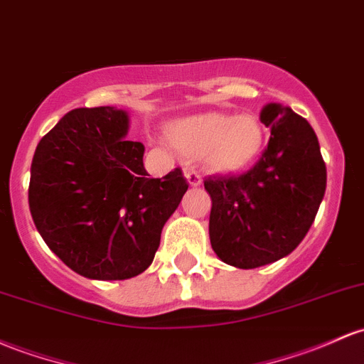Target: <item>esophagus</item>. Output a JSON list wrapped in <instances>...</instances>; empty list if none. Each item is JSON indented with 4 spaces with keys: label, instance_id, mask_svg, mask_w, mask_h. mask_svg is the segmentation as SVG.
I'll return each mask as SVG.
<instances>
[{
    "label": "esophagus",
    "instance_id": "esophagus-1",
    "mask_svg": "<svg viewBox=\"0 0 364 364\" xmlns=\"http://www.w3.org/2000/svg\"><path fill=\"white\" fill-rule=\"evenodd\" d=\"M185 178L188 181L190 186H200L202 185V178L198 176V173H195L193 169H185Z\"/></svg>",
    "mask_w": 364,
    "mask_h": 364
}]
</instances>
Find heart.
<instances>
[{
    "label": "heart",
    "mask_w": 364,
    "mask_h": 364,
    "mask_svg": "<svg viewBox=\"0 0 364 364\" xmlns=\"http://www.w3.org/2000/svg\"><path fill=\"white\" fill-rule=\"evenodd\" d=\"M166 136L179 154L198 159L210 173L237 174L262 154L266 129L252 114L202 112L171 121Z\"/></svg>",
    "instance_id": "heart-1"
}]
</instances>
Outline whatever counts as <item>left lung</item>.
Wrapping results in <instances>:
<instances>
[{"instance_id": "8db88e82", "label": "left lung", "mask_w": 364, "mask_h": 364, "mask_svg": "<svg viewBox=\"0 0 364 364\" xmlns=\"http://www.w3.org/2000/svg\"><path fill=\"white\" fill-rule=\"evenodd\" d=\"M267 149L249 173L210 176L209 238L226 264L254 269L287 257L304 240L326 188L316 133L282 103L262 107Z\"/></svg>"}]
</instances>
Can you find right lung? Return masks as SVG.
<instances>
[{"mask_svg": "<svg viewBox=\"0 0 364 364\" xmlns=\"http://www.w3.org/2000/svg\"><path fill=\"white\" fill-rule=\"evenodd\" d=\"M127 131L126 110L75 109L39 141L31 166L34 225L51 252L85 278L143 273L188 190L181 169L150 178L145 146Z\"/></svg>", "mask_w": 364, "mask_h": 364, "instance_id": "right-lung-1", "label": "right lung"}]
</instances>
